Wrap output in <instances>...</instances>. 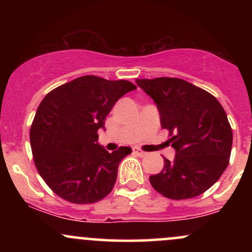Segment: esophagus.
Wrapping results in <instances>:
<instances>
[{
    "label": "esophagus",
    "mask_w": 252,
    "mask_h": 252,
    "mask_svg": "<svg viewBox=\"0 0 252 252\" xmlns=\"http://www.w3.org/2000/svg\"><path fill=\"white\" fill-rule=\"evenodd\" d=\"M132 152H134V154H136L137 156H140V158H143V156L147 155L146 152H143V150L138 149V148H132Z\"/></svg>",
    "instance_id": "esophagus-1"
}]
</instances>
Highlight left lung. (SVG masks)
Returning a JSON list of instances; mask_svg holds the SVG:
<instances>
[{"label":"left lung","mask_w":252,"mask_h":252,"mask_svg":"<svg viewBox=\"0 0 252 252\" xmlns=\"http://www.w3.org/2000/svg\"><path fill=\"white\" fill-rule=\"evenodd\" d=\"M154 100L161 126L168 129L173 161L163 158V168L150 175L152 186L174 200L194 198L215 185L228 164L232 130L216 97L179 78L136 79Z\"/></svg>","instance_id":"8db88e82"}]
</instances>
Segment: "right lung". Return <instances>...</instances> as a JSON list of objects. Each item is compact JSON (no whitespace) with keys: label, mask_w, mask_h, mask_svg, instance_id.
<instances>
[{"label":"right lung","mask_w":252,"mask_h":252,"mask_svg":"<svg viewBox=\"0 0 252 252\" xmlns=\"http://www.w3.org/2000/svg\"><path fill=\"white\" fill-rule=\"evenodd\" d=\"M136 86L128 80L84 76L54 89L42 99L31 128L34 162L56 194L74 204L99 201L114 189L118 164L131 153H109L98 143L99 129L115 103Z\"/></svg>","instance_id":"add662e5"}]
</instances>
